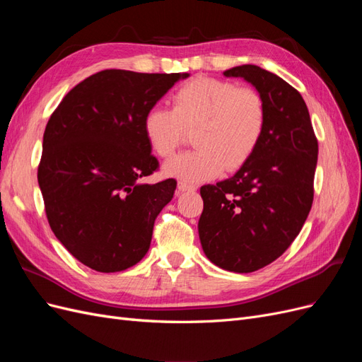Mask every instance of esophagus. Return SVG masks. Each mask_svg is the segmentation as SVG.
<instances>
[{"label": "esophagus", "instance_id": "esophagus-1", "mask_svg": "<svg viewBox=\"0 0 362 362\" xmlns=\"http://www.w3.org/2000/svg\"><path fill=\"white\" fill-rule=\"evenodd\" d=\"M196 190V185L190 184V182H185V181H180L178 182V192H194Z\"/></svg>", "mask_w": 362, "mask_h": 362}]
</instances>
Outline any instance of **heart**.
I'll use <instances>...</instances> for the list:
<instances>
[{
    "mask_svg": "<svg viewBox=\"0 0 362 362\" xmlns=\"http://www.w3.org/2000/svg\"><path fill=\"white\" fill-rule=\"evenodd\" d=\"M267 124L262 96L252 87L198 76L172 96V110L152 107L144 117L151 149L170 158L193 132L194 151L172 160L166 172L173 177L202 181L235 170L258 148Z\"/></svg>",
    "mask_w": 362,
    "mask_h": 362,
    "instance_id": "1",
    "label": "heart"
}]
</instances>
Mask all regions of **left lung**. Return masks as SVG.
<instances>
[{
  "instance_id": "1",
  "label": "left lung",
  "mask_w": 362,
  "mask_h": 362,
  "mask_svg": "<svg viewBox=\"0 0 362 362\" xmlns=\"http://www.w3.org/2000/svg\"><path fill=\"white\" fill-rule=\"evenodd\" d=\"M255 86L267 108L258 148L233 178L201 187V245L211 262L250 273L279 258L298 237L314 199L319 144L302 95L255 64L223 72Z\"/></svg>"
}]
</instances>
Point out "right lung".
<instances>
[{
    "instance_id": "add662e5",
    "label": "right lung",
    "mask_w": 362,
    "mask_h": 362,
    "mask_svg": "<svg viewBox=\"0 0 362 362\" xmlns=\"http://www.w3.org/2000/svg\"><path fill=\"white\" fill-rule=\"evenodd\" d=\"M185 76L105 69L76 84L52 112L37 181L52 233L84 266L115 273L146 255L177 180L140 181L160 169L144 117Z\"/></svg>"
}]
</instances>
